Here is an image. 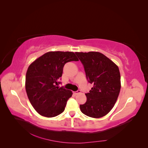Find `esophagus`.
<instances>
[{"label": "esophagus", "mask_w": 148, "mask_h": 148, "mask_svg": "<svg viewBox=\"0 0 148 148\" xmlns=\"http://www.w3.org/2000/svg\"><path fill=\"white\" fill-rule=\"evenodd\" d=\"M80 91H81L79 90V89H78V90H77V91H74V92H73V94H74V95H77V94H78V93H79V92H80Z\"/></svg>", "instance_id": "obj_1"}]
</instances>
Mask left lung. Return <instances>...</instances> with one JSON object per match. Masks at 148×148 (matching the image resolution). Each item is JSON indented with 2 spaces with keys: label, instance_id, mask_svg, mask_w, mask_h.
<instances>
[{
  "label": "left lung",
  "instance_id": "1",
  "mask_svg": "<svg viewBox=\"0 0 148 148\" xmlns=\"http://www.w3.org/2000/svg\"><path fill=\"white\" fill-rule=\"evenodd\" d=\"M75 53L84 66L88 82L94 84L85 94L87 100L79 106L80 110L88 117H104L113 108L120 91L119 67L100 52Z\"/></svg>",
  "mask_w": 148,
  "mask_h": 148
}]
</instances>
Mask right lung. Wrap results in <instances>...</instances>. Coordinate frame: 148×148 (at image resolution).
<instances>
[{
	"label": "right lung",
	"mask_w": 148,
	"mask_h": 148,
	"mask_svg": "<svg viewBox=\"0 0 148 148\" xmlns=\"http://www.w3.org/2000/svg\"><path fill=\"white\" fill-rule=\"evenodd\" d=\"M78 61L72 52H49L31 64L26 75L25 88L28 99L37 112L53 117L65 110L72 92L59 88L65 64Z\"/></svg>",
	"instance_id": "right-lung-1"
}]
</instances>
